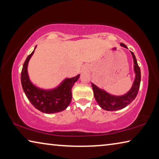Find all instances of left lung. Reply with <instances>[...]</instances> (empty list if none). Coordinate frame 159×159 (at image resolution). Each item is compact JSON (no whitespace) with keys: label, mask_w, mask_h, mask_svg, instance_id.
<instances>
[{"label":"left lung","mask_w":159,"mask_h":159,"mask_svg":"<svg viewBox=\"0 0 159 159\" xmlns=\"http://www.w3.org/2000/svg\"><path fill=\"white\" fill-rule=\"evenodd\" d=\"M121 46L127 48L125 44L120 43ZM134 60V70L135 73V79H134L133 85L131 89L128 92L122 96H114L107 93L103 90L97 87L95 85L92 83V87L94 92V96L96 101L102 108L107 111H116V110L121 109L127 107L130 104L133 100L135 99L138 95L139 85L141 81V72L138 64L137 62L136 57L134 53L131 52Z\"/></svg>","instance_id":"obj_1"}]
</instances>
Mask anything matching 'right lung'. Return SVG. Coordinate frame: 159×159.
I'll use <instances>...</instances> for the list:
<instances>
[{"label": "right lung", "mask_w": 159, "mask_h": 159, "mask_svg": "<svg viewBox=\"0 0 159 159\" xmlns=\"http://www.w3.org/2000/svg\"><path fill=\"white\" fill-rule=\"evenodd\" d=\"M36 48V46L35 49ZM34 50L26 59L21 72V83L25 95L32 105L39 111L46 114L62 111L66 109L71 101V88L79 79L80 75L71 79H66L60 85L53 90L40 89L32 84L27 72L29 61Z\"/></svg>", "instance_id": "1"}]
</instances>
